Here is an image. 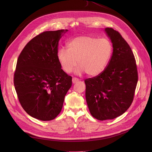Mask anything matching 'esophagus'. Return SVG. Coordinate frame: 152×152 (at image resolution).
<instances>
[{
	"label": "esophagus",
	"instance_id": "34e87169",
	"mask_svg": "<svg viewBox=\"0 0 152 152\" xmlns=\"http://www.w3.org/2000/svg\"><path fill=\"white\" fill-rule=\"evenodd\" d=\"M79 80V79H77V78H76V77H73V79H72V82H73V83H76V82H78Z\"/></svg>",
	"mask_w": 152,
	"mask_h": 152
}]
</instances>
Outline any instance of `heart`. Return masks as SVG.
I'll list each match as a JSON object with an SVG mask.
<instances>
[{
	"label": "heart",
	"instance_id": "b5f03b06",
	"mask_svg": "<svg viewBox=\"0 0 152 152\" xmlns=\"http://www.w3.org/2000/svg\"><path fill=\"white\" fill-rule=\"evenodd\" d=\"M67 48H61L58 52V59L62 69L70 73L78 62L80 67L79 72L85 71L90 76L97 75L104 69L112 52L109 40L89 36L73 39L68 43Z\"/></svg>",
	"mask_w": 152,
	"mask_h": 152
}]
</instances>
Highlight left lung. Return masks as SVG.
<instances>
[{
	"mask_svg": "<svg viewBox=\"0 0 152 152\" xmlns=\"http://www.w3.org/2000/svg\"><path fill=\"white\" fill-rule=\"evenodd\" d=\"M105 31L113 52L104 70L85 80V97L91 115L99 120L114 119L131 106L138 82L136 60L126 41L111 28Z\"/></svg>",
	"mask_w": 152,
	"mask_h": 152,
	"instance_id": "left-lung-1",
	"label": "left lung"
}]
</instances>
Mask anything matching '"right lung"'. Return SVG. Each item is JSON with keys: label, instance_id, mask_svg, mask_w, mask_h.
Listing matches in <instances>:
<instances>
[{"label": "right lung", "instance_id": "right-lung-1", "mask_svg": "<svg viewBox=\"0 0 152 152\" xmlns=\"http://www.w3.org/2000/svg\"><path fill=\"white\" fill-rule=\"evenodd\" d=\"M43 32L25 46L17 59L14 84L18 100L31 117L42 121L55 119L62 108L72 77L61 69L58 59L62 33Z\"/></svg>", "mask_w": 152, "mask_h": 152}]
</instances>
